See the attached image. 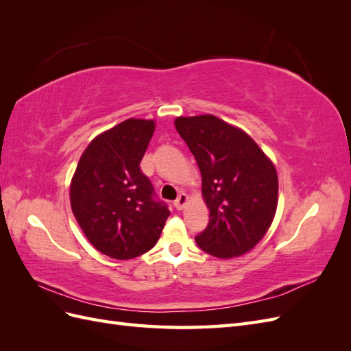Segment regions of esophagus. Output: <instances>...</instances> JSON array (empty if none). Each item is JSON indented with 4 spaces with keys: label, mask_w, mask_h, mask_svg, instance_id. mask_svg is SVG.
<instances>
[{
    "label": "esophagus",
    "mask_w": 351,
    "mask_h": 351,
    "mask_svg": "<svg viewBox=\"0 0 351 351\" xmlns=\"http://www.w3.org/2000/svg\"><path fill=\"white\" fill-rule=\"evenodd\" d=\"M187 200H189V197H187V195L186 193H180L178 195V197L174 200V208L176 209H183L184 208V205L187 204Z\"/></svg>",
    "instance_id": "34e87169"
}]
</instances>
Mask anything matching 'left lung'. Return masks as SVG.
I'll use <instances>...</instances> for the list:
<instances>
[{"label": "left lung", "mask_w": 351, "mask_h": 351, "mask_svg": "<svg viewBox=\"0 0 351 351\" xmlns=\"http://www.w3.org/2000/svg\"><path fill=\"white\" fill-rule=\"evenodd\" d=\"M174 124L196 159L209 208L197 246L221 259L247 253L275 217L277 169L247 133L215 115L177 117Z\"/></svg>", "instance_id": "1"}]
</instances>
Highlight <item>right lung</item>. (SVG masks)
I'll return each instance as SVG.
<instances>
[{
  "label": "right lung",
  "instance_id": "add662e5",
  "mask_svg": "<svg viewBox=\"0 0 351 351\" xmlns=\"http://www.w3.org/2000/svg\"><path fill=\"white\" fill-rule=\"evenodd\" d=\"M154 130V120L129 119L101 133L71 178L74 217L93 247L114 259L151 250L169 215L141 169Z\"/></svg>",
  "mask_w": 351,
  "mask_h": 351
}]
</instances>
